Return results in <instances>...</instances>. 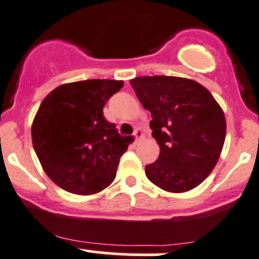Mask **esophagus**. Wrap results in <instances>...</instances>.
Returning a JSON list of instances; mask_svg holds the SVG:
<instances>
[{
    "label": "esophagus",
    "mask_w": 259,
    "mask_h": 259,
    "mask_svg": "<svg viewBox=\"0 0 259 259\" xmlns=\"http://www.w3.org/2000/svg\"><path fill=\"white\" fill-rule=\"evenodd\" d=\"M134 135H135V141H137V142H141L142 139H143V138H144V133H143V130L141 129V127H138V129H135Z\"/></svg>",
    "instance_id": "34e87169"
}]
</instances>
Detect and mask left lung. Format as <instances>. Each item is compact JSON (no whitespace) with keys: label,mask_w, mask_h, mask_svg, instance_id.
Listing matches in <instances>:
<instances>
[{"label":"left lung","mask_w":259,"mask_h":259,"mask_svg":"<svg viewBox=\"0 0 259 259\" xmlns=\"http://www.w3.org/2000/svg\"><path fill=\"white\" fill-rule=\"evenodd\" d=\"M152 115L149 126L159 146L157 161L146 166L154 185L171 193L198 187L216 166L226 135L224 111L208 89L178 76L130 80Z\"/></svg>","instance_id":"8db88e82"}]
</instances>
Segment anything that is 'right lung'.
<instances>
[{
  "label": "right lung",
  "instance_id": "1",
  "mask_svg": "<svg viewBox=\"0 0 259 259\" xmlns=\"http://www.w3.org/2000/svg\"><path fill=\"white\" fill-rule=\"evenodd\" d=\"M124 83L75 81L53 89L40 103L31 141L48 178L74 194L101 192L113 181L118 161L134 137H121L103 107Z\"/></svg>",
  "mask_w": 259,
  "mask_h": 259
}]
</instances>
